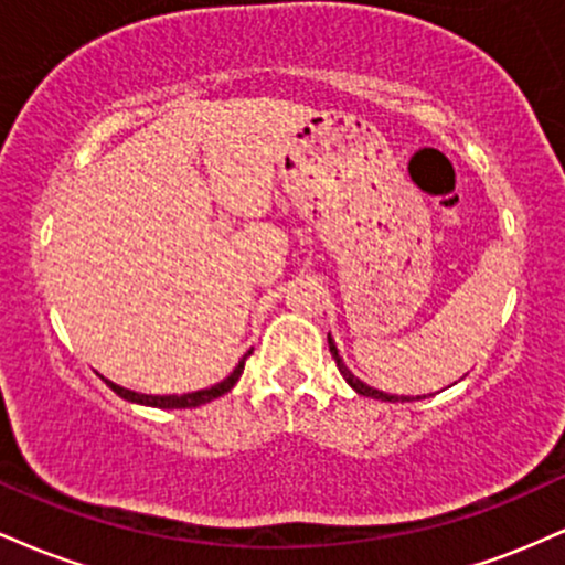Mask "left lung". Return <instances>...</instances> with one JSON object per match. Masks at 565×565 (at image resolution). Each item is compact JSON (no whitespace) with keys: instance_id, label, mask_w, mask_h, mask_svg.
<instances>
[{"instance_id":"obj_1","label":"left lung","mask_w":565,"mask_h":565,"mask_svg":"<svg viewBox=\"0 0 565 565\" xmlns=\"http://www.w3.org/2000/svg\"><path fill=\"white\" fill-rule=\"evenodd\" d=\"M327 340H329V350H332V355H334V361H337V369H340L342 377H345L348 385L353 387V391L359 393V395H366V398H377V401H417V398H423V395H417V398H412V395H391V393H385V391H377V387H369L366 382H361V380L355 377V374L350 372V369L345 366V361H342L340 350H337V345H334L332 334H329Z\"/></svg>"}]
</instances>
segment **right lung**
Instances as JSON below:
<instances>
[{
  "mask_svg": "<svg viewBox=\"0 0 565 565\" xmlns=\"http://www.w3.org/2000/svg\"><path fill=\"white\" fill-rule=\"evenodd\" d=\"M246 355H252V350ZM246 355L242 361H238L236 369H233V372L223 382H217V385H212V387H204V391H193V393H183V395H148V393H138V391H127V387L116 385V382L106 380V377H100V380L106 382V385L111 387V391L119 395V398L129 401V404L153 406V408H196L201 404H210V401L220 398V395H225L233 385H236L238 377H242V372H244Z\"/></svg>",
  "mask_w": 565,
  "mask_h": 565,
  "instance_id": "right-lung-1",
  "label": "right lung"
}]
</instances>
